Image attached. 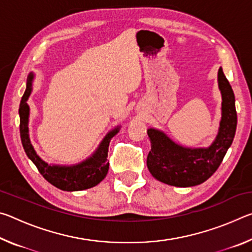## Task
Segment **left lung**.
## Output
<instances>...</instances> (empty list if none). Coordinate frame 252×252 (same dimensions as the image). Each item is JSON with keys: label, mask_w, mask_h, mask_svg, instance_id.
<instances>
[{"label": "left lung", "mask_w": 252, "mask_h": 252, "mask_svg": "<svg viewBox=\"0 0 252 252\" xmlns=\"http://www.w3.org/2000/svg\"><path fill=\"white\" fill-rule=\"evenodd\" d=\"M218 87L222 99L221 120L216 139L209 147H185L173 141L162 130L148 129L151 151L147 165L158 181L173 187H193L208 180L219 168L237 129L236 100L222 67L218 70Z\"/></svg>", "instance_id": "left-lung-1"}]
</instances>
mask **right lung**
Listing matches in <instances>:
<instances>
[{
    "label": "right lung",
    "mask_w": 252,
    "mask_h": 252,
    "mask_svg": "<svg viewBox=\"0 0 252 252\" xmlns=\"http://www.w3.org/2000/svg\"><path fill=\"white\" fill-rule=\"evenodd\" d=\"M34 73H30L27 80V89L22 96L19 109L21 141L25 153L46 181L63 191H81L95 187L103 180L109 170L108 152L111 139L120 131L118 126L105 134L95 151L87 159L71 165L51 164L42 160L32 146L29 133L30 106L28 100L32 93Z\"/></svg>",
    "instance_id": "right-lung-1"
}]
</instances>
